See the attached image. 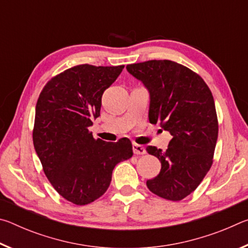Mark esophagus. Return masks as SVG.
Listing matches in <instances>:
<instances>
[{
    "mask_svg": "<svg viewBox=\"0 0 248 248\" xmlns=\"http://www.w3.org/2000/svg\"><path fill=\"white\" fill-rule=\"evenodd\" d=\"M132 149H133V153L134 154H137V155H143V154H145V149H144L143 145L133 143L132 144Z\"/></svg>",
    "mask_w": 248,
    "mask_h": 248,
    "instance_id": "1",
    "label": "esophagus"
}]
</instances>
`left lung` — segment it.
I'll use <instances>...</instances> for the list:
<instances>
[{
  "label": "left lung",
  "mask_w": 248,
  "mask_h": 248,
  "mask_svg": "<svg viewBox=\"0 0 248 248\" xmlns=\"http://www.w3.org/2000/svg\"><path fill=\"white\" fill-rule=\"evenodd\" d=\"M127 71L150 94L149 120L171 134L166 151L149 145L161 171L146 186L158 197L179 201L190 195L212 165L217 140L215 99L194 71L170 60L128 64Z\"/></svg>",
  "instance_id": "1"
}]
</instances>
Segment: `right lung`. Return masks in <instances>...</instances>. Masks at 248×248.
Instances as JSON below:
<instances>
[{
	"label": "right lung",
	"instance_id": "1",
	"mask_svg": "<svg viewBox=\"0 0 248 248\" xmlns=\"http://www.w3.org/2000/svg\"><path fill=\"white\" fill-rule=\"evenodd\" d=\"M124 65L81 64L52 78L36 105L32 141L46 176L78 205L103 196L118 163L133 155L131 141L94 139L89 128L100 115L102 96Z\"/></svg>",
	"mask_w": 248,
	"mask_h": 248
}]
</instances>
